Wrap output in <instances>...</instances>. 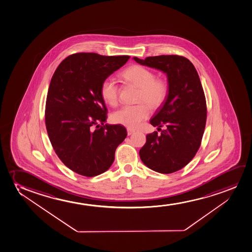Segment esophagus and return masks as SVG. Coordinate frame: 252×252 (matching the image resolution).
Wrapping results in <instances>:
<instances>
[{"instance_id":"34e87169","label":"esophagus","mask_w":252,"mask_h":252,"mask_svg":"<svg viewBox=\"0 0 252 252\" xmlns=\"http://www.w3.org/2000/svg\"><path fill=\"white\" fill-rule=\"evenodd\" d=\"M134 133V131L133 130H131L130 128H128L127 129V134L130 136V135L133 134Z\"/></svg>"}]
</instances>
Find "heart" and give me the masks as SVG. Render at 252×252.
Segmentation results:
<instances>
[{"instance_id": "heart-1", "label": "heart", "mask_w": 252, "mask_h": 252, "mask_svg": "<svg viewBox=\"0 0 252 252\" xmlns=\"http://www.w3.org/2000/svg\"><path fill=\"white\" fill-rule=\"evenodd\" d=\"M122 77L127 84L138 88L137 102H145L151 109H157L166 101L168 93L167 83L163 79H156L155 72L150 69L143 65H131L122 73ZM100 94L107 104H117L119 87L113 77H108L101 82ZM148 116L149 109L143 103L126 105L112 114L111 121L115 124L134 129Z\"/></svg>"}]
</instances>
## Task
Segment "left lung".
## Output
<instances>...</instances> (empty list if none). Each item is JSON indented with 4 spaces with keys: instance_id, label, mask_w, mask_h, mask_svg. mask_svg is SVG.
Listing matches in <instances>:
<instances>
[{
    "instance_id": "obj_1",
    "label": "left lung",
    "mask_w": 252,
    "mask_h": 252,
    "mask_svg": "<svg viewBox=\"0 0 252 252\" xmlns=\"http://www.w3.org/2000/svg\"><path fill=\"white\" fill-rule=\"evenodd\" d=\"M140 65L167 74L168 93L151 124L154 131L146 136L139 151L146 167L157 173H172L187 166L198 151L206 124V100L195 66L183 56L133 57ZM165 126L164 130L160 129Z\"/></svg>"
}]
</instances>
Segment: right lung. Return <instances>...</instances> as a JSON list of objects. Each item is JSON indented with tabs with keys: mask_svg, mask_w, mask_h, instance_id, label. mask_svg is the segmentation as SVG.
Returning <instances> with one entry per match:
<instances>
[{
	"mask_svg": "<svg viewBox=\"0 0 252 252\" xmlns=\"http://www.w3.org/2000/svg\"><path fill=\"white\" fill-rule=\"evenodd\" d=\"M129 58L78 53L63 61L51 79L45 108L49 140L63 163L80 175L108 170L127 136L123 126L104 124L108 110L100 87Z\"/></svg>",
	"mask_w": 252,
	"mask_h": 252,
	"instance_id": "1",
	"label": "right lung"
}]
</instances>
